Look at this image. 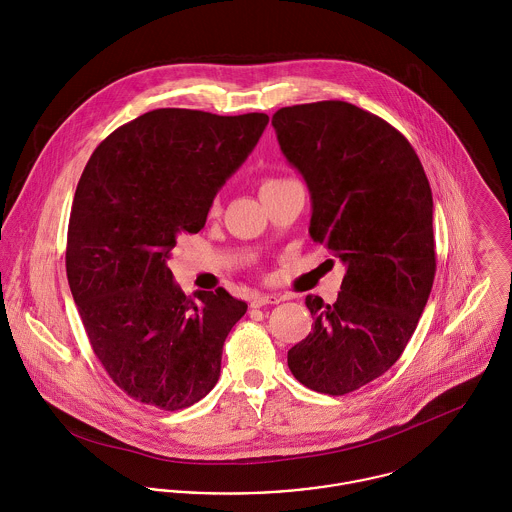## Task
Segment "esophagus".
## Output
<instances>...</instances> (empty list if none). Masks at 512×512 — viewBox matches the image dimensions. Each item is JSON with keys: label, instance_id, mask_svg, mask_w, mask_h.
<instances>
[{"label": "esophagus", "instance_id": "1", "mask_svg": "<svg viewBox=\"0 0 512 512\" xmlns=\"http://www.w3.org/2000/svg\"><path fill=\"white\" fill-rule=\"evenodd\" d=\"M282 297L278 293H254L250 297V307H262V305H276Z\"/></svg>", "mask_w": 512, "mask_h": 512}]
</instances>
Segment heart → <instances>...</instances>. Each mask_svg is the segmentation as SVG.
I'll return each instance as SVG.
<instances>
[{
	"instance_id": "1",
	"label": "heart",
	"mask_w": 512,
	"mask_h": 512,
	"mask_svg": "<svg viewBox=\"0 0 512 512\" xmlns=\"http://www.w3.org/2000/svg\"><path fill=\"white\" fill-rule=\"evenodd\" d=\"M288 181H290V179H264V181L260 183V195H264V193H268V191H272V189H278V187H282V185L288 183ZM219 215V201H213V205H211V217H219Z\"/></svg>"
}]
</instances>
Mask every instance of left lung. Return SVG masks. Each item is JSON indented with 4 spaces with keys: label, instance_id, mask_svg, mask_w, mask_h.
<instances>
[{
    "label": "left lung",
    "instance_id": "left-lung-1",
    "mask_svg": "<svg viewBox=\"0 0 512 512\" xmlns=\"http://www.w3.org/2000/svg\"><path fill=\"white\" fill-rule=\"evenodd\" d=\"M278 144L307 183L309 234L345 266L335 303L307 295L313 331L288 351L293 376L331 396L382 376L404 353L436 276L434 199L410 142L363 108H280Z\"/></svg>",
    "mask_w": 512,
    "mask_h": 512
}]
</instances>
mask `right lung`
<instances>
[{
    "instance_id": "right-lung-1",
    "label": "right lung",
    "mask_w": 512,
    "mask_h": 512,
    "mask_svg": "<svg viewBox=\"0 0 512 512\" xmlns=\"http://www.w3.org/2000/svg\"><path fill=\"white\" fill-rule=\"evenodd\" d=\"M266 114L159 108L90 155L74 193L67 278L92 351L134 400L181 410L220 376L222 345L248 305L224 288L187 297L167 260L199 232Z\"/></svg>"
}]
</instances>
